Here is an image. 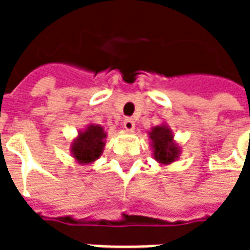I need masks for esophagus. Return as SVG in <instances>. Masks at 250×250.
Masks as SVG:
<instances>
[{"instance_id": "1", "label": "esophagus", "mask_w": 250, "mask_h": 250, "mask_svg": "<svg viewBox=\"0 0 250 250\" xmlns=\"http://www.w3.org/2000/svg\"><path fill=\"white\" fill-rule=\"evenodd\" d=\"M123 127L127 131H134L135 130V120L131 119V118H125V122H123Z\"/></svg>"}]
</instances>
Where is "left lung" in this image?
<instances>
[{"instance_id":"8db88e82","label":"left lung","mask_w":250,"mask_h":250,"mask_svg":"<svg viewBox=\"0 0 250 250\" xmlns=\"http://www.w3.org/2000/svg\"><path fill=\"white\" fill-rule=\"evenodd\" d=\"M152 157L161 166H167L178 161L181 147L174 141V132L166 123L155 125L148 131Z\"/></svg>"}]
</instances>
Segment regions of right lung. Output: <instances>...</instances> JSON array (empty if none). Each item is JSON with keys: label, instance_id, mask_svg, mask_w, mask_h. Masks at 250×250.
<instances>
[{"label": "right lung", "instance_id": "1", "mask_svg": "<svg viewBox=\"0 0 250 250\" xmlns=\"http://www.w3.org/2000/svg\"><path fill=\"white\" fill-rule=\"evenodd\" d=\"M107 132L100 125H88L84 130L77 132L71 143V154L73 159L83 166L91 165L103 154Z\"/></svg>", "mask_w": 250, "mask_h": 250}]
</instances>
